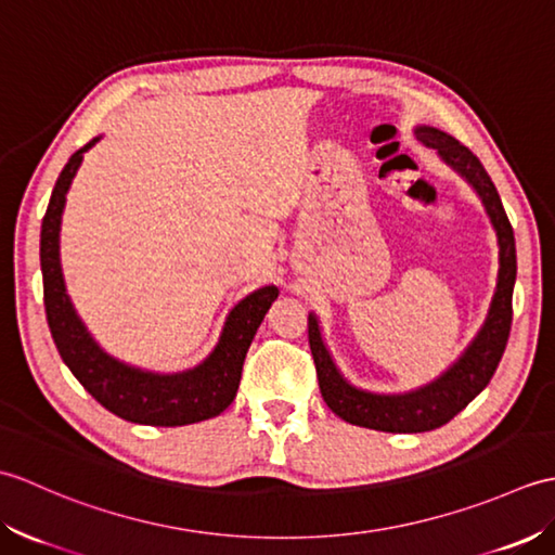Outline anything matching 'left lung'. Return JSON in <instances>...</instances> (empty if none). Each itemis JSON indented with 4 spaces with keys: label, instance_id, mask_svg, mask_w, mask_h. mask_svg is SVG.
I'll use <instances>...</instances> for the list:
<instances>
[{
    "label": "left lung",
    "instance_id": "left-lung-1",
    "mask_svg": "<svg viewBox=\"0 0 555 555\" xmlns=\"http://www.w3.org/2000/svg\"><path fill=\"white\" fill-rule=\"evenodd\" d=\"M415 133L417 140H422L427 147H434L446 164H451L460 176H465L467 183L473 185L477 195L481 197V203L487 207V215L491 217L493 229H496L499 235L501 269L489 317L477 338L473 340V346H469L465 350V356L434 384L405 396H376L350 386L344 376L338 374L332 356H328V350L324 348L320 324H317L312 314L308 317L310 350L314 358L317 379H320L324 403L332 408V412H336L340 420L358 424V427L391 434H417L439 429L446 422H451L460 410L467 408L469 400L485 391V386L491 382L493 372L499 367L505 344H508L511 336L513 286L517 274L513 227L503 209L496 185L489 179V173L481 167L477 155H473V150L465 147L463 143H457L453 135L436 131V128L422 126Z\"/></svg>",
    "mask_w": 555,
    "mask_h": 555
}]
</instances>
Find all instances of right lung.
Masks as SVG:
<instances>
[{
    "instance_id": "1",
    "label": "right lung",
    "mask_w": 555,
    "mask_h": 555,
    "mask_svg": "<svg viewBox=\"0 0 555 555\" xmlns=\"http://www.w3.org/2000/svg\"><path fill=\"white\" fill-rule=\"evenodd\" d=\"M92 145L95 140L70 155L64 171L59 173L42 219L40 264L44 312L59 356L82 388L121 420L150 424V427H183V424L217 417L233 403L245 352L269 305L276 300L279 288L264 286L235 305L223 326L219 346L195 370L183 374H152L109 358L76 317L59 267V227H62L66 193L82 162V152Z\"/></svg>"
}]
</instances>
